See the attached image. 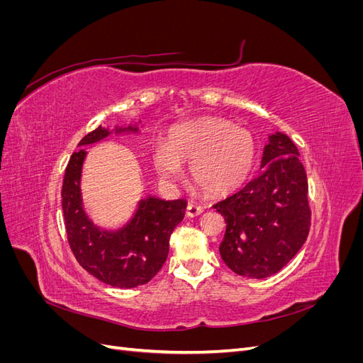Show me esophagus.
I'll return each mask as SVG.
<instances>
[{
	"instance_id": "1",
	"label": "esophagus",
	"mask_w": 363,
	"mask_h": 363,
	"mask_svg": "<svg viewBox=\"0 0 363 363\" xmlns=\"http://www.w3.org/2000/svg\"><path fill=\"white\" fill-rule=\"evenodd\" d=\"M203 211H204V208H203L201 206H199V204H194V203H189V204H188V207H186V216H188V218H195V216L201 215V213H203Z\"/></svg>"
}]
</instances>
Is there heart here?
<instances>
[{
	"mask_svg": "<svg viewBox=\"0 0 363 363\" xmlns=\"http://www.w3.org/2000/svg\"><path fill=\"white\" fill-rule=\"evenodd\" d=\"M257 144L250 130L221 118H201L171 130L167 144L152 148V163L167 183H177L182 163L191 180L211 196L239 189L255 169Z\"/></svg>",
	"mask_w": 363,
	"mask_h": 363,
	"instance_id": "heart-1",
	"label": "heart"
}]
</instances>
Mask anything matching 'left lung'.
<instances>
[{
  "mask_svg": "<svg viewBox=\"0 0 363 363\" xmlns=\"http://www.w3.org/2000/svg\"><path fill=\"white\" fill-rule=\"evenodd\" d=\"M213 207L227 223L219 244L225 265L248 279L279 272L311 227L307 177L294 142L281 131L268 135L257 177Z\"/></svg>",
  "mask_w": 363,
  "mask_h": 363,
  "instance_id": "obj_1",
  "label": "left lung"
}]
</instances>
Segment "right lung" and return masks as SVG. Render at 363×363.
Instances as JSON below:
<instances>
[{"mask_svg":"<svg viewBox=\"0 0 363 363\" xmlns=\"http://www.w3.org/2000/svg\"><path fill=\"white\" fill-rule=\"evenodd\" d=\"M139 123L100 125L87 133L68 162L62 186V208L68 242L77 262L94 277L115 288L145 284L163 267L169 251L172 230L184 218L186 200H163L156 195L140 196L128 221L115 228L96 224L86 212L82 175L87 151L112 135H139Z\"/></svg>","mask_w":363,"mask_h":363,"instance_id":"add662e5","label":"right lung"}]
</instances>
